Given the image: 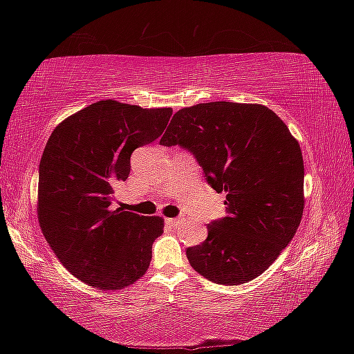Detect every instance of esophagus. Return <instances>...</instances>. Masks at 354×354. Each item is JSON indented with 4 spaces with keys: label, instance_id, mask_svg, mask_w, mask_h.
<instances>
[{
    "label": "esophagus",
    "instance_id": "esophagus-1",
    "mask_svg": "<svg viewBox=\"0 0 354 354\" xmlns=\"http://www.w3.org/2000/svg\"><path fill=\"white\" fill-rule=\"evenodd\" d=\"M181 217H175V218H167L165 221H167V223H169L170 226H176V225H179V223H181Z\"/></svg>",
    "mask_w": 354,
    "mask_h": 354
}]
</instances>
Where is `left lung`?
<instances>
[{"instance_id": "1", "label": "left lung", "mask_w": 354, "mask_h": 354, "mask_svg": "<svg viewBox=\"0 0 354 354\" xmlns=\"http://www.w3.org/2000/svg\"><path fill=\"white\" fill-rule=\"evenodd\" d=\"M196 159L207 184L226 192V215L189 247L190 266L215 284L237 286L272 266L303 215L304 165L298 142L272 109L214 101L184 107L160 139Z\"/></svg>"}]
</instances>
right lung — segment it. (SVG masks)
Instances as JSON below:
<instances>
[{
  "label": "right lung",
  "instance_id": "add662e5",
  "mask_svg": "<svg viewBox=\"0 0 354 354\" xmlns=\"http://www.w3.org/2000/svg\"><path fill=\"white\" fill-rule=\"evenodd\" d=\"M173 111L98 101L53 131L39 165V223L62 266L101 290L145 274L162 217L111 209L131 154L164 133Z\"/></svg>",
  "mask_w": 354,
  "mask_h": 354
}]
</instances>
